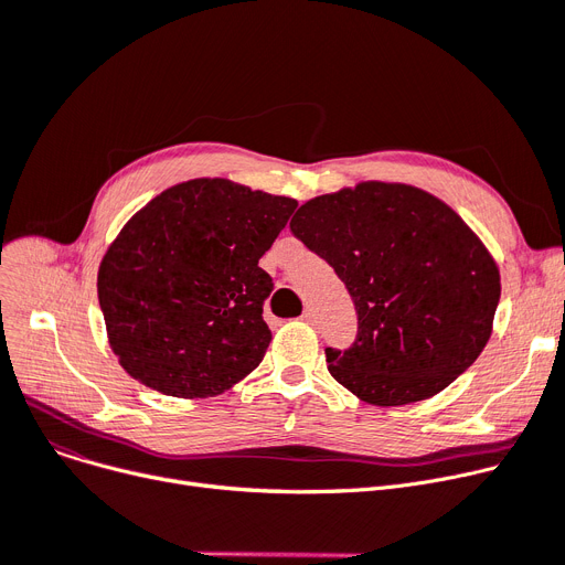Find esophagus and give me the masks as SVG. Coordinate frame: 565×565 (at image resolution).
Masks as SVG:
<instances>
[{
    "instance_id": "34e87169",
    "label": "esophagus",
    "mask_w": 565,
    "mask_h": 565,
    "mask_svg": "<svg viewBox=\"0 0 565 565\" xmlns=\"http://www.w3.org/2000/svg\"><path fill=\"white\" fill-rule=\"evenodd\" d=\"M301 319H303L306 323H315V312H312V310H306V312L301 315Z\"/></svg>"
}]
</instances>
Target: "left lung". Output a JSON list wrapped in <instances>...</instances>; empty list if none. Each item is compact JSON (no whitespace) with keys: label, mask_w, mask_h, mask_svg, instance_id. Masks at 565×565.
Returning a JSON list of instances; mask_svg holds the SVG:
<instances>
[{"label":"left lung","mask_w":565,"mask_h":565,"mask_svg":"<svg viewBox=\"0 0 565 565\" xmlns=\"http://www.w3.org/2000/svg\"><path fill=\"white\" fill-rule=\"evenodd\" d=\"M289 227L353 298L355 342L326 349V362L358 399L383 408L428 399L488 344L500 269L440 198L399 182H360L312 198Z\"/></svg>","instance_id":"8db88e82"}]
</instances>
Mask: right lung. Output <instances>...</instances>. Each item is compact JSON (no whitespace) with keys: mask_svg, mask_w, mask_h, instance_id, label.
I'll use <instances>...</instances> for the list:
<instances>
[{"mask_svg":"<svg viewBox=\"0 0 565 565\" xmlns=\"http://www.w3.org/2000/svg\"><path fill=\"white\" fill-rule=\"evenodd\" d=\"M294 198L223 178L175 184L131 216L97 271L111 351L139 383L180 399L248 376L271 342L259 269Z\"/></svg>","mask_w":565,"mask_h":565,"instance_id":"1","label":"right lung"}]
</instances>
